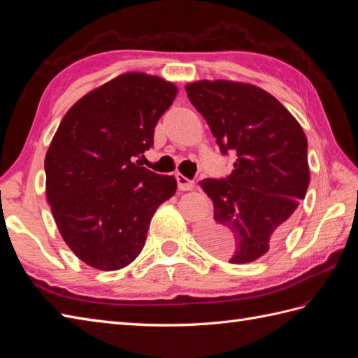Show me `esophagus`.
<instances>
[{"instance_id": "1", "label": "esophagus", "mask_w": 358, "mask_h": 358, "mask_svg": "<svg viewBox=\"0 0 358 358\" xmlns=\"http://www.w3.org/2000/svg\"><path fill=\"white\" fill-rule=\"evenodd\" d=\"M177 183H178V189H180V191H192V189L195 187L194 181L186 178L185 175H181V173L177 175Z\"/></svg>"}]
</instances>
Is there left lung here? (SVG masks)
Returning <instances> with one entry per match:
<instances>
[{"label":"left lung","instance_id":"obj_1","mask_svg":"<svg viewBox=\"0 0 358 358\" xmlns=\"http://www.w3.org/2000/svg\"><path fill=\"white\" fill-rule=\"evenodd\" d=\"M186 94L222 154L237 152L229 177L199 183L214 203L200 241L229 263L255 262L285 237L305 199L306 135L275 96L249 83L200 80L186 85Z\"/></svg>","mask_w":358,"mask_h":358}]
</instances>
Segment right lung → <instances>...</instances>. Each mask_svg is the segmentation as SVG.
I'll use <instances>...</instances> for the list:
<instances>
[{"mask_svg":"<svg viewBox=\"0 0 358 358\" xmlns=\"http://www.w3.org/2000/svg\"><path fill=\"white\" fill-rule=\"evenodd\" d=\"M178 87L157 75L126 72L67 110L44 158L45 196L66 245L98 271L131 264L150 220L177 191L173 175L140 166L159 117Z\"/></svg>","mask_w":358,"mask_h":358,"instance_id":"add662e5","label":"right lung"}]
</instances>
